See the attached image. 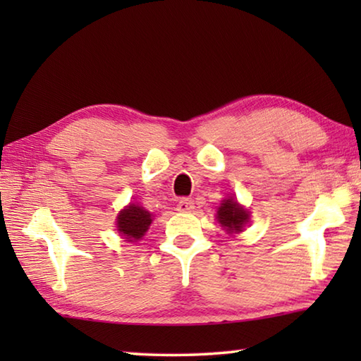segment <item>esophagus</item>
Masks as SVG:
<instances>
[{
    "label": "esophagus",
    "mask_w": 361,
    "mask_h": 361,
    "mask_svg": "<svg viewBox=\"0 0 361 361\" xmlns=\"http://www.w3.org/2000/svg\"><path fill=\"white\" fill-rule=\"evenodd\" d=\"M192 209H194V202H192L191 199H188V197H183L180 202H178V205H176V210L183 212V213L192 212Z\"/></svg>",
    "instance_id": "esophagus-1"
}]
</instances>
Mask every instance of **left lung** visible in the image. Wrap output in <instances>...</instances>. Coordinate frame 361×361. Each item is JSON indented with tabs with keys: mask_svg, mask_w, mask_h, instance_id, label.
Wrapping results in <instances>:
<instances>
[{
	"mask_svg": "<svg viewBox=\"0 0 361 361\" xmlns=\"http://www.w3.org/2000/svg\"><path fill=\"white\" fill-rule=\"evenodd\" d=\"M248 213L234 199H226L218 209V221L228 232L242 231L247 223Z\"/></svg>",
	"mask_w": 361,
	"mask_h": 361,
	"instance_id": "left-lung-1",
	"label": "left lung"
}]
</instances>
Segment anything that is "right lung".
<instances>
[{
	"label": "right lung",
	"instance_id": "right-lung-1",
	"mask_svg": "<svg viewBox=\"0 0 361 361\" xmlns=\"http://www.w3.org/2000/svg\"><path fill=\"white\" fill-rule=\"evenodd\" d=\"M151 213L143 207L130 204L126 210H122L118 216V231L129 242L142 239L145 232L151 224Z\"/></svg>",
	"mask_w": 361,
	"mask_h": 361
}]
</instances>
